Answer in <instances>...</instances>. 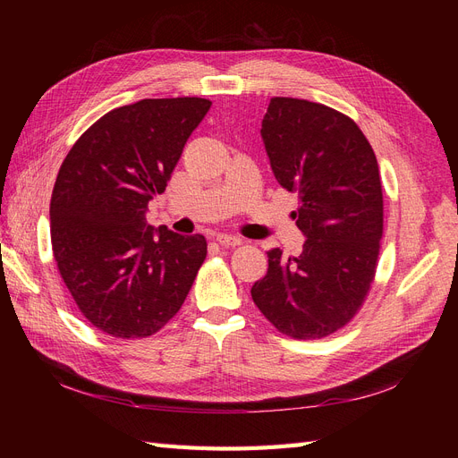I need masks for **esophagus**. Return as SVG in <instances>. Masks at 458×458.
<instances>
[{"label":"esophagus","instance_id":"esophagus-1","mask_svg":"<svg viewBox=\"0 0 458 458\" xmlns=\"http://www.w3.org/2000/svg\"><path fill=\"white\" fill-rule=\"evenodd\" d=\"M221 246H237L241 244V237H234V234H229V233H219L217 239H216Z\"/></svg>","mask_w":458,"mask_h":458}]
</instances>
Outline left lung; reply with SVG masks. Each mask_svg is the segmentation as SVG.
<instances>
[{
    "label": "left lung",
    "instance_id": "obj_1",
    "mask_svg": "<svg viewBox=\"0 0 458 458\" xmlns=\"http://www.w3.org/2000/svg\"><path fill=\"white\" fill-rule=\"evenodd\" d=\"M261 140L276 182L300 195L293 217L306 242L298 258L271 248L252 300L283 335L323 338L361 308L377 269L384 225L378 162L352 118L293 97H273Z\"/></svg>",
    "mask_w": 458,
    "mask_h": 458
}]
</instances>
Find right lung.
Masks as SVG:
<instances>
[{
  "label": "right lung",
  "mask_w": 458,
  "mask_h": 458,
  "mask_svg": "<svg viewBox=\"0 0 458 458\" xmlns=\"http://www.w3.org/2000/svg\"><path fill=\"white\" fill-rule=\"evenodd\" d=\"M210 101L141 99L80 137L55 182L51 242L80 311L116 338L155 335L179 311L206 258L202 234L147 224Z\"/></svg>",
  "instance_id": "1"
}]
</instances>
